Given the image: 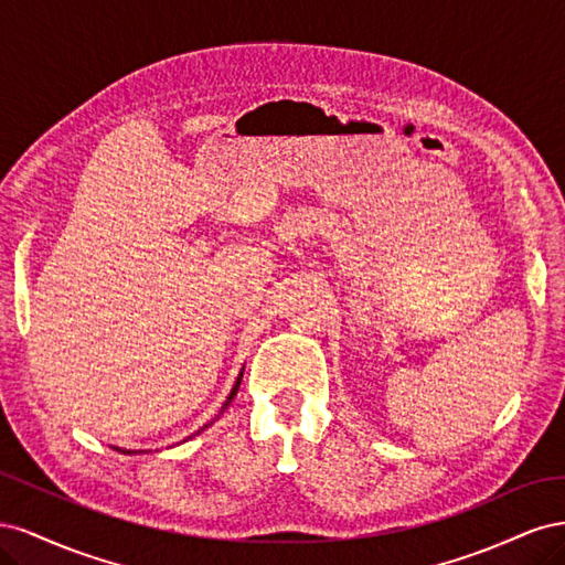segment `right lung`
I'll list each match as a JSON object with an SVG mask.
<instances>
[{
  "label": "right lung",
  "mask_w": 565,
  "mask_h": 565,
  "mask_svg": "<svg viewBox=\"0 0 565 565\" xmlns=\"http://www.w3.org/2000/svg\"><path fill=\"white\" fill-rule=\"evenodd\" d=\"M243 372H245V367L241 370V374H237V380H235V384H233V388H231V393H228V398L224 401V405H221V409H218V415H216L214 419H218V417H221V415H224V413H226V409H228L231 401L235 398V393H237V388H241V382H243ZM214 419H212V422H214ZM212 422H210V424H212ZM210 424H204V426H202V429H198V431H195L193 436L202 434L204 429H207V426H210ZM115 450H119V452H122V455H143V452H150V450H122V448H115Z\"/></svg>",
  "instance_id": "right-lung-1"
}]
</instances>
